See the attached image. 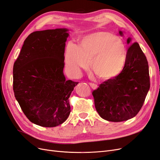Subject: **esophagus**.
<instances>
[{
    "label": "esophagus",
    "instance_id": "1",
    "mask_svg": "<svg viewBox=\"0 0 160 160\" xmlns=\"http://www.w3.org/2000/svg\"><path fill=\"white\" fill-rule=\"evenodd\" d=\"M89 85L91 86V88L92 89H95L98 88V85H96V84H95V83H89Z\"/></svg>",
    "mask_w": 160,
    "mask_h": 160
}]
</instances>
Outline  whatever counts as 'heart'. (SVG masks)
I'll return each instance as SVG.
<instances>
[{
    "label": "heart",
    "instance_id": "1",
    "mask_svg": "<svg viewBox=\"0 0 160 160\" xmlns=\"http://www.w3.org/2000/svg\"><path fill=\"white\" fill-rule=\"evenodd\" d=\"M91 61V70L99 79L108 80L118 76L126 61L123 41L108 31L93 32L82 38L79 47L69 42L65 52V62L71 73L77 75L87 69Z\"/></svg>",
    "mask_w": 160,
    "mask_h": 160
}]
</instances>
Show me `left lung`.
Listing matches in <instances>:
<instances>
[{"instance_id": "left-lung-1", "label": "left lung", "mask_w": 160, "mask_h": 160, "mask_svg": "<svg viewBox=\"0 0 160 160\" xmlns=\"http://www.w3.org/2000/svg\"><path fill=\"white\" fill-rule=\"evenodd\" d=\"M120 35L122 32L119 31ZM131 38H128L129 44ZM150 88L148 62L137 42L127 51L123 70L93 90L95 109L103 119L120 122L133 118L142 109Z\"/></svg>"}]
</instances>
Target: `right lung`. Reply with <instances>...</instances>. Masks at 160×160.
Listing matches in <instances>:
<instances>
[{
	"label": "right lung",
	"instance_id": "add662e5",
	"mask_svg": "<svg viewBox=\"0 0 160 160\" xmlns=\"http://www.w3.org/2000/svg\"><path fill=\"white\" fill-rule=\"evenodd\" d=\"M66 28L31 33L24 41L13 66L14 97L31 122L56 127L71 112L69 98L79 82L63 74Z\"/></svg>",
	"mask_w": 160,
	"mask_h": 160
}]
</instances>
